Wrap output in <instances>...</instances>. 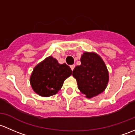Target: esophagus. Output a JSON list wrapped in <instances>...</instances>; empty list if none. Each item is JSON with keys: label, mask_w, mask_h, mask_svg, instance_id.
Here are the masks:
<instances>
[{"label": "esophagus", "mask_w": 135, "mask_h": 135, "mask_svg": "<svg viewBox=\"0 0 135 135\" xmlns=\"http://www.w3.org/2000/svg\"><path fill=\"white\" fill-rule=\"evenodd\" d=\"M75 65H71V66H70V68H71V70L73 71V69H74V68H75Z\"/></svg>", "instance_id": "1"}]
</instances>
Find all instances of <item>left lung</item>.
I'll list each match as a JSON object with an SVG mask.
<instances>
[{"mask_svg": "<svg viewBox=\"0 0 135 135\" xmlns=\"http://www.w3.org/2000/svg\"><path fill=\"white\" fill-rule=\"evenodd\" d=\"M81 64L75 68L73 76L78 88L87 98H92L105 91L109 74L103 60L94 52H84L80 57Z\"/></svg>", "mask_w": 135, "mask_h": 135, "instance_id": "1", "label": "left lung"}]
</instances>
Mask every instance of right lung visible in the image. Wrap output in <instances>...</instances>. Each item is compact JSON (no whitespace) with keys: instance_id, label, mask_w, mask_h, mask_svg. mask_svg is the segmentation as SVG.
Listing matches in <instances>:
<instances>
[{"instance_id":"obj_1","label":"right lung","mask_w":135,"mask_h":135,"mask_svg":"<svg viewBox=\"0 0 135 135\" xmlns=\"http://www.w3.org/2000/svg\"><path fill=\"white\" fill-rule=\"evenodd\" d=\"M71 73L66 64H60L56 58L49 56L34 67L30 77V85L37 95L47 98L57 94Z\"/></svg>"}]
</instances>
